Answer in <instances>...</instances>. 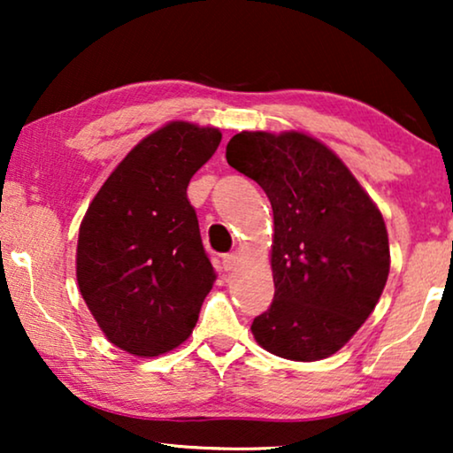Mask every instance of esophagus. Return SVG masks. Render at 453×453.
I'll return each mask as SVG.
<instances>
[{
  "instance_id": "obj_1",
  "label": "esophagus",
  "mask_w": 453,
  "mask_h": 453,
  "mask_svg": "<svg viewBox=\"0 0 453 453\" xmlns=\"http://www.w3.org/2000/svg\"><path fill=\"white\" fill-rule=\"evenodd\" d=\"M237 264H239L237 253H226V256H222V268H225L226 272L237 268Z\"/></svg>"
}]
</instances>
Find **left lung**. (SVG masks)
I'll return each mask as SVG.
<instances>
[{"instance_id": "obj_1", "label": "left lung", "mask_w": 453, "mask_h": 453, "mask_svg": "<svg viewBox=\"0 0 453 453\" xmlns=\"http://www.w3.org/2000/svg\"><path fill=\"white\" fill-rule=\"evenodd\" d=\"M226 160L265 191L274 212V301L253 319V338L288 361L332 357L386 288L389 241L380 208L338 154L305 132H241Z\"/></svg>"}]
</instances>
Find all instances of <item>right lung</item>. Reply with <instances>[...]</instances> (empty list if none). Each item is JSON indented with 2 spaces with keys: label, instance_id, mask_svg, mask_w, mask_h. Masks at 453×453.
I'll return each mask as SVG.
<instances>
[{
  "label": "right lung",
  "instance_id": "add662e5",
  "mask_svg": "<svg viewBox=\"0 0 453 453\" xmlns=\"http://www.w3.org/2000/svg\"><path fill=\"white\" fill-rule=\"evenodd\" d=\"M220 140L219 127L165 123L127 152L86 210L80 293L109 342L129 355L160 357L183 344L212 290L216 272L188 185Z\"/></svg>",
  "mask_w": 453,
  "mask_h": 453
}]
</instances>
